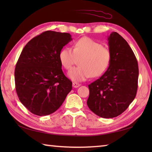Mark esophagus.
<instances>
[{"label":"esophagus","mask_w":152,"mask_h":152,"mask_svg":"<svg viewBox=\"0 0 152 152\" xmlns=\"http://www.w3.org/2000/svg\"><path fill=\"white\" fill-rule=\"evenodd\" d=\"M72 86H73V88H78V87L80 86V84L78 83L73 82L72 83Z\"/></svg>","instance_id":"esophagus-1"}]
</instances>
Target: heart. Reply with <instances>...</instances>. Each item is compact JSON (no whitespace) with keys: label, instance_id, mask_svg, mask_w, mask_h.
I'll return each mask as SVG.
<instances>
[{"label":"heart","instance_id":"obj_1","mask_svg":"<svg viewBox=\"0 0 152 152\" xmlns=\"http://www.w3.org/2000/svg\"><path fill=\"white\" fill-rule=\"evenodd\" d=\"M59 59L64 69L70 70L79 60L78 67L69 72L74 82H83L90 77H98L107 70L111 61L108 48L89 37H83L74 44L73 50L64 48L60 51Z\"/></svg>","mask_w":152,"mask_h":152}]
</instances>
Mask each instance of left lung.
<instances>
[{
  "mask_svg": "<svg viewBox=\"0 0 152 152\" xmlns=\"http://www.w3.org/2000/svg\"><path fill=\"white\" fill-rule=\"evenodd\" d=\"M111 61L107 70L88 86L89 108L100 117H117L133 101L138 88V66L133 50L116 32L108 37Z\"/></svg>",
  "mask_w": 152,
  "mask_h": 152,
  "instance_id": "left-lung-1",
  "label": "left lung"
}]
</instances>
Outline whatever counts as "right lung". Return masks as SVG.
Wrapping results in <instances>:
<instances>
[{
  "label": "right lung",
  "mask_w": 152,
  "mask_h": 152,
  "mask_svg": "<svg viewBox=\"0 0 152 152\" xmlns=\"http://www.w3.org/2000/svg\"><path fill=\"white\" fill-rule=\"evenodd\" d=\"M69 33L47 31L25 45L16 64L15 90L28 111L42 116L62 105L72 90V82L64 76L59 53L72 40Z\"/></svg>",
  "instance_id": "add662e5"
}]
</instances>
